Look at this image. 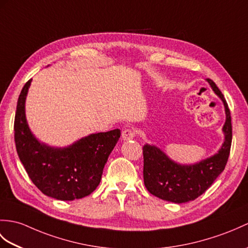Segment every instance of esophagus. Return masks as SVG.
Wrapping results in <instances>:
<instances>
[{
    "instance_id": "34e87169",
    "label": "esophagus",
    "mask_w": 248,
    "mask_h": 248,
    "mask_svg": "<svg viewBox=\"0 0 248 248\" xmlns=\"http://www.w3.org/2000/svg\"><path fill=\"white\" fill-rule=\"evenodd\" d=\"M123 140H131L135 137V132L131 129H125L123 131Z\"/></svg>"
}]
</instances>
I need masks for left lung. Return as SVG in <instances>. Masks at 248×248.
Segmentation results:
<instances>
[{
	"mask_svg": "<svg viewBox=\"0 0 248 248\" xmlns=\"http://www.w3.org/2000/svg\"><path fill=\"white\" fill-rule=\"evenodd\" d=\"M214 93L223 102L225 124L224 140L217 152L194 164H181L169 157L162 149L146 143L143 152V183L151 194L175 204L187 203L199 198L225 169L232 140L230 111L221 91L210 79H206Z\"/></svg>",
	"mask_w": 248,
	"mask_h": 248,
	"instance_id": "left-lung-1",
	"label": "left lung"
}]
</instances>
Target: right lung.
Listing matches in <instances>:
<instances>
[{
  "label": "right lung",
  "instance_id": "1",
  "mask_svg": "<svg viewBox=\"0 0 248 248\" xmlns=\"http://www.w3.org/2000/svg\"><path fill=\"white\" fill-rule=\"evenodd\" d=\"M31 84V79L21 91L15 118V140L21 163L32 183L47 197L74 201L90 195L99 185L120 130L92 133L65 147L40 141L28 125L25 114Z\"/></svg>",
  "mask_w": 248,
  "mask_h": 248
}]
</instances>
